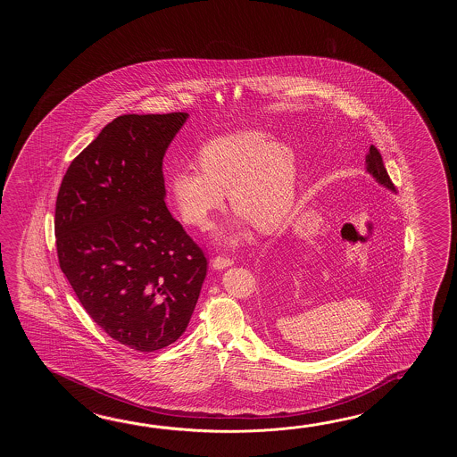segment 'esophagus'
<instances>
[{"mask_svg":"<svg viewBox=\"0 0 457 457\" xmlns=\"http://www.w3.org/2000/svg\"><path fill=\"white\" fill-rule=\"evenodd\" d=\"M232 258H227V256H217V258L212 260V268H214V270H225V268H228V266H232Z\"/></svg>","mask_w":457,"mask_h":457,"instance_id":"1","label":"esophagus"}]
</instances>
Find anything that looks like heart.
<instances>
[{"label": "heart", "mask_w": 457, "mask_h": 457, "mask_svg": "<svg viewBox=\"0 0 457 457\" xmlns=\"http://www.w3.org/2000/svg\"><path fill=\"white\" fill-rule=\"evenodd\" d=\"M199 168L185 166L170 179V191L186 224L211 227L225 193L235 224L219 232L224 243L238 242L250 220L260 232H274L287 219L297 186V160L291 148L262 130H238L209 140L197 154Z\"/></svg>", "instance_id": "1"}]
</instances>
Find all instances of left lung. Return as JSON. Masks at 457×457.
I'll return each mask as SVG.
<instances>
[{
  "mask_svg": "<svg viewBox=\"0 0 457 457\" xmlns=\"http://www.w3.org/2000/svg\"><path fill=\"white\" fill-rule=\"evenodd\" d=\"M366 170L380 186L387 187L390 191L395 193V186L390 181V178L387 175V170L384 166L382 162V156H380L379 150L374 145H370V152L366 155Z\"/></svg>",
  "mask_w": 457,
  "mask_h": 457,
  "instance_id": "8db88e82",
  "label": "left lung"
}]
</instances>
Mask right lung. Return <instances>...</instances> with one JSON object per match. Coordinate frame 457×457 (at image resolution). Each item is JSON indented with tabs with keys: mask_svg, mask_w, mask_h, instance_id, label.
<instances>
[{
	"mask_svg": "<svg viewBox=\"0 0 457 457\" xmlns=\"http://www.w3.org/2000/svg\"><path fill=\"white\" fill-rule=\"evenodd\" d=\"M187 112L124 114L71 162L55 204L60 268L112 340L152 353L185 333L207 272L165 204L163 156Z\"/></svg>",
	"mask_w": 457,
	"mask_h": 457,
	"instance_id": "add662e5",
	"label": "right lung"
}]
</instances>
